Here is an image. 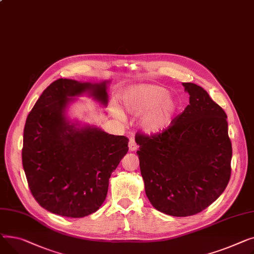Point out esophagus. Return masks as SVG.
I'll use <instances>...</instances> for the list:
<instances>
[{
	"label": "esophagus",
	"mask_w": 254,
	"mask_h": 254,
	"mask_svg": "<svg viewBox=\"0 0 254 254\" xmlns=\"http://www.w3.org/2000/svg\"><path fill=\"white\" fill-rule=\"evenodd\" d=\"M137 148H138L137 143L135 142V140H134L133 137H131V138L129 139V151H130V152H135V151L137 150Z\"/></svg>",
	"instance_id": "34e87169"
}]
</instances>
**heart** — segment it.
Listing matches in <instances>:
<instances>
[{
  "label": "heart",
  "instance_id": "heart-1",
  "mask_svg": "<svg viewBox=\"0 0 254 254\" xmlns=\"http://www.w3.org/2000/svg\"><path fill=\"white\" fill-rule=\"evenodd\" d=\"M124 110L132 116H140V129L147 135H159L168 130L181 111V100L170 96L166 88L140 84L128 87L122 92ZM117 116L122 117L117 111Z\"/></svg>",
  "mask_w": 254,
  "mask_h": 254
}]
</instances>
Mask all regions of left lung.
I'll list each match as a JSON object with an SVG mask.
<instances>
[{"label":"left lung","instance_id":"left-lung-1","mask_svg":"<svg viewBox=\"0 0 254 254\" xmlns=\"http://www.w3.org/2000/svg\"><path fill=\"white\" fill-rule=\"evenodd\" d=\"M190 104L171 127L154 136L136 134V152L147 199L171 216L197 214L225 190L232 143L227 115L204 89L183 83Z\"/></svg>","mask_w":254,"mask_h":254}]
</instances>
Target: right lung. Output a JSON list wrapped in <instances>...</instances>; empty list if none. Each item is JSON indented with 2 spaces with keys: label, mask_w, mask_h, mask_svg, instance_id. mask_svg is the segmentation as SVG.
<instances>
[{
  "label": "right lung",
  "mask_w": 254,
  "mask_h": 254,
  "mask_svg": "<svg viewBox=\"0 0 254 254\" xmlns=\"http://www.w3.org/2000/svg\"><path fill=\"white\" fill-rule=\"evenodd\" d=\"M109 83L58 79L27 116L23 170L36 201L54 214L80 218L97 211L112 172L128 152L126 136L67 118L68 107L84 94L107 107Z\"/></svg>",
  "instance_id": "right-lung-1"
}]
</instances>
